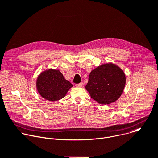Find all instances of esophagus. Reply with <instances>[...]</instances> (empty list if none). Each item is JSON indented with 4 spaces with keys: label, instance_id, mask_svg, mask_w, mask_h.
<instances>
[{
    "label": "esophagus",
    "instance_id": "esophagus-1",
    "mask_svg": "<svg viewBox=\"0 0 158 158\" xmlns=\"http://www.w3.org/2000/svg\"><path fill=\"white\" fill-rule=\"evenodd\" d=\"M83 85V82H81L79 84H76V86L77 87V88H81L82 87Z\"/></svg>",
    "mask_w": 158,
    "mask_h": 158
}]
</instances>
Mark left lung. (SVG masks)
<instances>
[{"label": "left lung", "mask_w": 158, "mask_h": 158, "mask_svg": "<svg viewBox=\"0 0 158 158\" xmlns=\"http://www.w3.org/2000/svg\"><path fill=\"white\" fill-rule=\"evenodd\" d=\"M125 82L123 70L113 63H107L91 72L85 89L97 103L108 105L116 102L121 96Z\"/></svg>", "instance_id": "obj_1"}]
</instances>
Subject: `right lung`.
Returning <instances> with one entry per match:
<instances>
[{
	"label": "right lung",
	"mask_w": 158,
	"mask_h": 158,
	"mask_svg": "<svg viewBox=\"0 0 158 158\" xmlns=\"http://www.w3.org/2000/svg\"><path fill=\"white\" fill-rule=\"evenodd\" d=\"M36 86L43 98L49 102H56L64 98L73 85L64 78L59 70L48 69L38 75Z\"/></svg>",
	"instance_id": "add662e5"
}]
</instances>
